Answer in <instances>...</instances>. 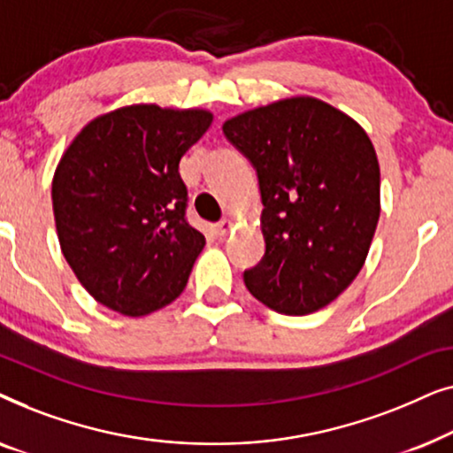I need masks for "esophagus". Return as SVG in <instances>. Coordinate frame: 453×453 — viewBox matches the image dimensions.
<instances>
[{
	"instance_id": "1",
	"label": "esophagus",
	"mask_w": 453,
	"mask_h": 453,
	"mask_svg": "<svg viewBox=\"0 0 453 453\" xmlns=\"http://www.w3.org/2000/svg\"><path fill=\"white\" fill-rule=\"evenodd\" d=\"M231 228H233V220L231 219H222L219 225L214 226V231H216V234H219V237L222 239V237H226L228 233H231Z\"/></svg>"
}]
</instances>
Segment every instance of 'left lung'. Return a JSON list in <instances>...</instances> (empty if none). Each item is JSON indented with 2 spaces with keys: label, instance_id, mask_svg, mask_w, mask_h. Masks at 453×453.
<instances>
[{
  "label": "left lung",
  "instance_id": "8db88e82",
  "mask_svg": "<svg viewBox=\"0 0 453 453\" xmlns=\"http://www.w3.org/2000/svg\"><path fill=\"white\" fill-rule=\"evenodd\" d=\"M257 173L265 253L250 293L284 315L330 305L361 272L380 220V163L355 119L313 96L245 111L222 126Z\"/></svg>",
  "mask_w": 453,
  "mask_h": 453
}]
</instances>
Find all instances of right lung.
Listing matches in <instances>:
<instances>
[{
    "label": "right lung",
    "instance_id": "add662e5",
    "mask_svg": "<svg viewBox=\"0 0 453 453\" xmlns=\"http://www.w3.org/2000/svg\"><path fill=\"white\" fill-rule=\"evenodd\" d=\"M210 123L206 109L129 104L92 119L61 157L51 185L61 253L104 307L142 318L183 293L206 239L185 220L179 160Z\"/></svg>",
    "mask_w": 453,
    "mask_h": 453
}]
</instances>
